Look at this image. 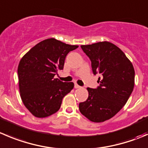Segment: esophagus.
<instances>
[{"instance_id": "obj_1", "label": "esophagus", "mask_w": 148, "mask_h": 148, "mask_svg": "<svg viewBox=\"0 0 148 148\" xmlns=\"http://www.w3.org/2000/svg\"><path fill=\"white\" fill-rule=\"evenodd\" d=\"M74 87H75L76 89H79V88H81V87H80L79 85H78L77 84H74Z\"/></svg>"}]
</instances>
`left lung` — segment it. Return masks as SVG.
<instances>
[{
    "label": "left lung",
    "instance_id": "1",
    "mask_svg": "<svg viewBox=\"0 0 148 148\" xmlns=\"http://www.w3.org/2000/svg\"><path fill=\"white\" fill-rule=\"evenodd\" d=\"M90 58L94 74L102 78L97 89L87 87L88 98L79 105L83 116L95 123L114 117L127 103L134 86V69L119 48L108 41L81 45Z\"/></svg>",
    "mask_w": 148,
    "mask_h": 148
}]
</instances>
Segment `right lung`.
Instances as JSON below:
<instances>
[{
    "label": "right lung",
    "instance_id": "1",
    "mask_svg": "<svg viewBox=\"0 0 148 148\" xmlns=\"http://www.w3.org/2000/svg\"><path fill=\"white\" fill-rule=\"evenodd\" d=\"M78 47L49 38L34 45L20 60V96L34 116L45 118L56 113L64 96L74 88L73 82H63L54 77L64 69L67 54Z\"/></svg>",
    "mask_w": 148,
    "mask_h": 148
}]
</instances>
